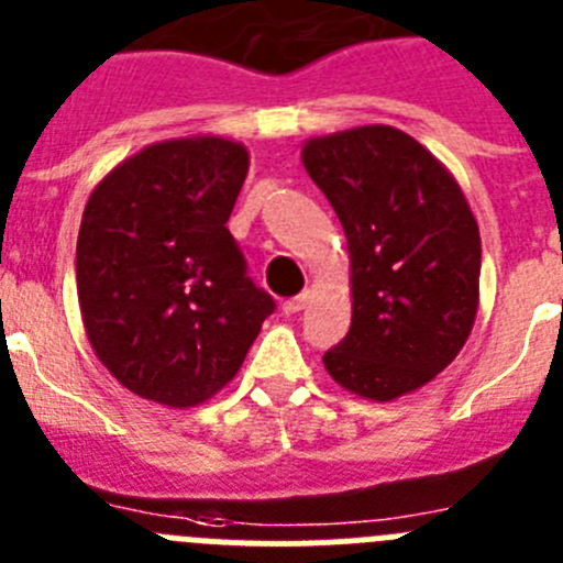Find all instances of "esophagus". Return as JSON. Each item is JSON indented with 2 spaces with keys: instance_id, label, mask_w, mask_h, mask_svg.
Masks as SVG:
<instances>
[{
  "instance_id": "34e87169",
  "label": "esophagus",
  "mask_w": 563,
  "mask_h": 563,
  "mask_svg": "<svg viewBox=\"0 0 563 563\" xmlns=\"http://www.w3.org/2000/svg\"><path fill=\"white\" fill-rule=\"evenodd\" d=\"M309 301H312V292L303 290L301 296L290 298V301H285V312L287 316H298V312H303V309L309 307Z\"/></svg>"
}]
</instances>
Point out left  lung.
<instances>
[{"mask_svg":"<svg viewBox=\"0 0 563 563\" xmlns=\"http://www.w3.org/2000/svg\"><path fill=\"white\" fill-rule=\"evenodd\" d=\"M301 162L349 242L352 327L323 354L340 388L394 401L461 354L481 303V229L455 175L390 125L307 139Z\"/></svg>","mask_w":563,"mask_h":563,"instance_id":"left-lung-1","label":"left lung"}]
</instances>
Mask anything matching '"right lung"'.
<instances>
[{
    "label": "right lung",
    "mask_w": 563,
    "mask_h": 563,
    "mask_svg": "<svg viewBox=\"0 0 563 563\" xmlns=\"http://www.w3.org/2000/svg\"><path fill=\"white\" fill-rule=\"evenodd\" d=\"M234 139H164L89 195L77 301L97 360L122 388L195 407L231 383L273 312L225 229L247 175Z\"/></svg>",
    "instance_id": "right-lung-1"
}]
</instances>
